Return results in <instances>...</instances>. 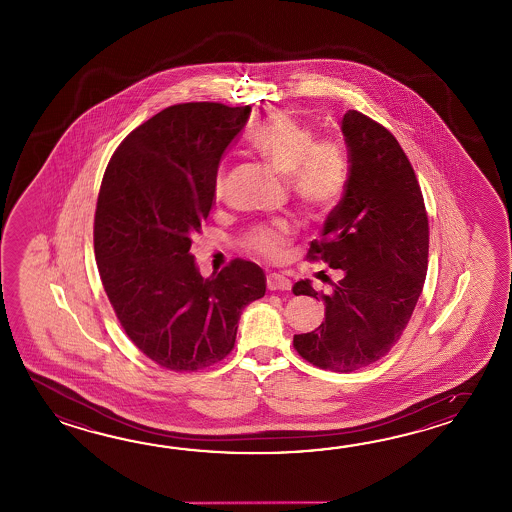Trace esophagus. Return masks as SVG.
<instances>
[{
  "label": "esophagus",
  "instance_id": "obj_1",
  "mask_svg": "<svg viewBox=\"0 0 512 512\" xmlns=\"http://www.w3.org/2000/svg\"><path fill=\"white\" fill-rule=\"evenodd\" d=\"M267 287H269V291H289L291 282L282 274H269L267 276Z\"/></svg>",
  "mask_w": 512,
  "mask_h": 512
}]
</instances>
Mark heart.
Returning a JSON list of instances; mask_svg holds the SVG:
<instances>
[{"instance_id": "1", "label": "heart", "mask_w": 512, "mask_h": 512, "mask_svg": "<svg viewBox=\"0 0 512 512\" xmlns=\"http://www.w3.org/2000/svg\"><path fill=\"white\" fill-rule=\"evenodd\" d=\"M249 146L274 172L289 179L296 199L309 212H327L337 205L348 185V157L333 137L316 131L287 113H274L252 130ZM225 190V168L214 181V194ZM293 227L285 221L258 225L247 232L245 247L263 260L280 261L293 240Z\"/></svg>"}]
</instances>
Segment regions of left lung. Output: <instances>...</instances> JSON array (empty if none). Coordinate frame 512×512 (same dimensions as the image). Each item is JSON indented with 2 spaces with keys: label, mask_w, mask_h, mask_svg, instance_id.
I'll use <instances>...</instances> for the list:
<instances>
[{
  "label": "left lung",
  "mask_w": 512,
  "mask_h": 512,
  "mask_svg": "<svg viewBox=\"0 0 512 512\" xmlns=\"http://www.w3.org/2000/svg\"><path fill=\"white\" fill-rule=\"evenodd\" d=\"M340 130L348 185L307 258L342 276L329 294L309 280L294 283L296 296L324 300L326 320L294 335L293 346L322 370L349 373L384 357L410 322L425 285L428 216L414 168L390 131L357 109Z\"/></svg>",
  "instance_id": "obj_1"
}]
</instances>
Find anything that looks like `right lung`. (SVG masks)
<instances>
[{"instance_id": "right-lung-1", "label": "right lung", "mask_w": 512, "mask_h": 512, "mask_svg": "<svg viewBox=\"0 0 512 512\" xmlns=\"http://www.w3.org/2000/svg\"><path fill=\"white\" fill-rule=\"evenodd\" d=\"M251 106L175 104L120 142L95 212L100 280L131 342L161 368L197 371L229 355L245 305L265 294L256 263L203 278L190 254L214 203L221 155Z\"/></svg>"}]
</instances>
